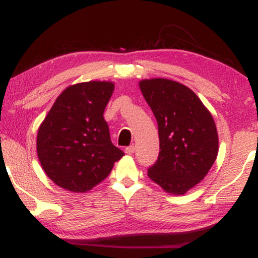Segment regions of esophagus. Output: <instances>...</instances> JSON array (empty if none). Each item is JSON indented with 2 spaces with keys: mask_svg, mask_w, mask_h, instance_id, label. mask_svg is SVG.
Segmentation results:
<instances>
[{
  "mask_svg": "<svg viewBox=\"0 0 258 258\" xmlns=\"http://www.w3.org/2000/svg\"><path fill=\"white\" fill-rule=\"evenodd\" d=\"M134 150H135V147L134 146H130V147H126L125 148V152L127 155H132L134 154Z\"/></svg>",
  "mask_w": 258,
  "mask_h": 258,
  "instance_id": "1",
  "label": "esophagus"
}]
</instances>
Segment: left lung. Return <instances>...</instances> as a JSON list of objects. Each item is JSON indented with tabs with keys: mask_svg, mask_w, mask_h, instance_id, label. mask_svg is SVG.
Returning <instances> with one entry per match:
<instances>
[{
	"mask_svg": "<svg viewBox=\"0 0 258 258\" xmlns=\"http://www.w3.org/2000/svg\"><path fill=\"white\" fill-rule=\"evenodd\" d=\"M158 124L159 155L148 168L165 191L183 195L207 175L218 151L213 117L200 99L180 83L154 78L140 82Z\"/></svg>",
	"mask_w": 258,
	"mask_h": 258,
	"instance_id": "1",
	"label": "left lung"
}]
</instances>
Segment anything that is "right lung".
<instances>
[{"instance_id":"right-lung-1","label":"right lung","mask_w":258,"mask_h":258,"mask_svg":"<svg viewBox=\"0 0 258 258\" xmlns=\"http://www.w3.org/2000/svg\"><path fill=\"white\" fill-rule=\"evenodd\" d=\"M113 91L110 82L67 87L56 98L37 133V156L56 185L86 192L111 172L124 152L112 145L103 111Z\"/></svg>"}]
</instances>
